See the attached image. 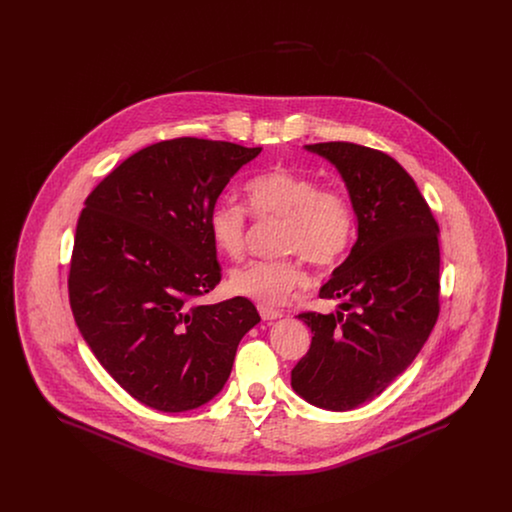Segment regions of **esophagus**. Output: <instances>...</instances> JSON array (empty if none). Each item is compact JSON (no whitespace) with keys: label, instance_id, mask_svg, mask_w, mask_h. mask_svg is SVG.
<instances>
[{"label":"esophagus","instance_id":"obj_1","mask_svg":"<svg viewBox=\"0 0 512 512\" xmlns=\"http://www.w3.org/2000/svg\"><path fill=\"white\" fill-rule=\"evenodd\" d=\"M259 315H261L263 320H276V318L282 317V311L272 309V307H267V305H259Z\"/></svg>","mask_w":512,"mask_h":512}]
</instances>
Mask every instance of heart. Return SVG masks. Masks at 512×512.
I'll use <instances>...</instances> for the list:
<instances>
[{"label": "heart", "instance_id": "b5f03b06", "mask_svg": "<svg viewBox=\"0 0 512 512\" xmlns=\"http://www.w3.org/2000/svg\"><path fill=\"white\" fill-rule=\"evenodd\" d=\"M249 211L257 219L284 220L280 247L299 253L315 267H334L347 253L355 215L347 195L320 186L315 176L272 167L245 184ZM213 244L230 259L242 257L247 240V213L232 201H220L209 215ZM230 290L263 305L282 303L307 282L301 257L257 259L230 272Z\"/></svg>", "mask_w": 512, "mask_h": 512}]
</instances>
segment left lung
Segmentation results:
<instances>
[{
  "label": "left lung",
  "mask_w": 512,
  "mask_h": 512,
  "mask_svg": "<svg viewBox=\"0 0 512 512\" xmlns=\"http://www.w3.org/2000/svg\"><path fill=\"white\" fill-rule=\"evenodd\" d=\"M343 178L357 242L320 288L343 299L336 315L301 313L313 340L292 388L326 411H351L407 370L439 315V226L411 174L384 151L326 142L305 146Z\"/></svg>",
  "instance_id": "1"
}]
</instances>
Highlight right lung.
I'll list each match as a JSON object with an SVG mask.
<instances>
[{
  "label": "right lung",
  "mask_w": 512,
  "mask_h": 512,
  "mask_svg": "<svg viewBox=\"0 0 512 512\" xmlns=\"http://www.w3.org/2000/svg\"><path fill=\"white\" fill-rule=\"evenodd\" d=\"M261 149L165 140L130 155L86 197L69 270L74 320L113 380L151 409L211 401L261 320L245 297L195 301L220 282L211 209Z\"/></svg>",
  "instance_id": "1"
}]
</instances>
